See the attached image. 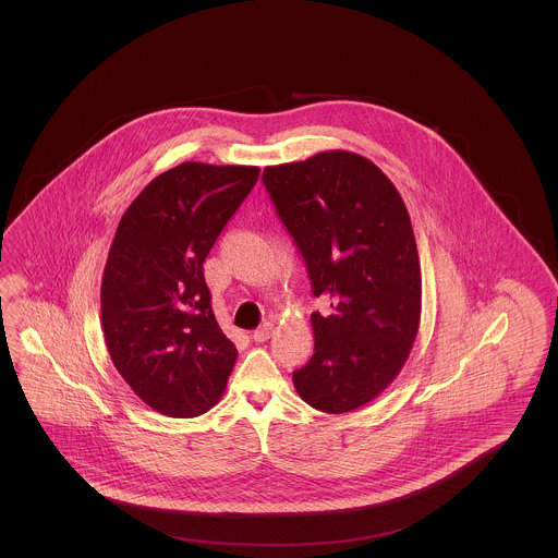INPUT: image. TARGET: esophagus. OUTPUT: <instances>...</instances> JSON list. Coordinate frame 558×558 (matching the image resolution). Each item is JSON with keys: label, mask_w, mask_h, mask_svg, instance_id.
<instances>
[{"label": "esophagus", "mask_w": 558, "mask_h": 558, "mask_svg": "<svg viewBox=\"0 0 558 558\" xmlns=\"http://www.w3.org/2000/svg\"><path fill=\"white\" fill-rule=\"evenodd\" d=\"M271 335H274V324L266 322L264 326H259V328L253 332V339H255L257 343H266Z\"/></svg>", "instance_id": "34e87169"}]
</instances>
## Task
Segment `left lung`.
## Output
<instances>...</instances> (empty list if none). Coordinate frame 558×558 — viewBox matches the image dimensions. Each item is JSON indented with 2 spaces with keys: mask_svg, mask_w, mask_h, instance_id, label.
<instances>
[{
  "mask_svg": "<svg viewBox=\"0 0 558 558\" xmlns=\"http://www.w3.org/2000/svg\"><path fill=\"white\" fill-rule=\"evenodd\" d=\"M276 211L296 242L312 291L314 355L292 372L299 398L343 414L398 376L421 326L423 278L412 221L393 182L349 150L264 169Z\"/></svg>",
  "mask_w": 558,
  "mask_h": 558,
  "instance_id": "8db88e82",
  "label": "left lung"
}]
</instances>
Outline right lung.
I'll return each mask as SVG.
<instances>
[{
  "label": "right lung",
  "mask_w": 558,
  "mask_h": 558,
  "mask_svg": "<svg viewBox=\"0 0 558 558\" xmlns=\"http://www.w3.org/2000/svg\"><path fill=\"white\" fill-rule=\"evenodd\" d=\"M259 167L186 160L123 213L102 274V332L133 393L171 418L205 414L239 351L213 316L203 264Z\"/></svg>",
  "instance_id": "add662e5"
}]
</instances>
